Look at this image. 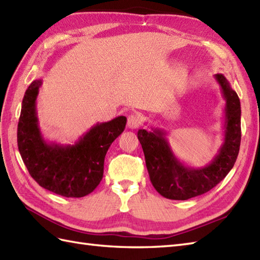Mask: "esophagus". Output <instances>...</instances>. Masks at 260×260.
Returning <instances> with one entry per match:
<instances>
[{"label":"esophagus","mask_w":260,"mask_h":260,"mask_svg":"<svg viewBox=\"0 0 260 260\" xmlns=\"http://www.w3.org/2000/svg\"><path fill=\"white\" fill-rule=\"evenodd\" d=\"M142 123V118L138 114H131L127 118V127L131 129H136Z\"/></svg>","instance_id":"1"}]
</instances>
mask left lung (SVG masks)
Returning <instances> with one entry per match:
<instances>
[{"label":"left lung","mask_w":260,"mask_h":260,"mask_svg":"<svg viewBox=\"0 0 260 260\" xmlns=\"http://www.w3.org/2000/svg\"><path fill=\"white\" fill-rule=\"evenodd\" d=\"M214 78L225 100L224 134L219 149L206 166L191 167L178 159L165 129L150 126V131L137 133L149 179L162 197L186 201L205 194L226 177L237 159L241 138L240 101L224 74H215Z\"/></svg>","instance_id":"obj_1"}]
</instances>
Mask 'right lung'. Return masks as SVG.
I'll return each instance as SVG.
<instances>
[{"mask_svg": "<svg viewBox=\"0 0 260 260\" xmlns=\"http://www.w3.org/2000/svg\"><path fill=\"white\" fill-rule=\"evenodd\" d=\"M43 80L27 87L17 125V146L29 175L43 188L64 197H84L99 186L105 155L122 134L126 117L96 123L73 144L47 141L42 134L36 99Z\"/></svg>", "mask_w": 260, "mask_h": 260, "instance_id": "1", "label": "right lung"}]
</instances>
